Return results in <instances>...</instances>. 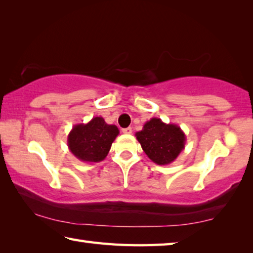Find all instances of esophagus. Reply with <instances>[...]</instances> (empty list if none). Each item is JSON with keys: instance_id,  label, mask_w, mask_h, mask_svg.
I'll return each instance as SVG.
<instances>
[{"instance_id": "esophagus-1", "label": "esophagus", "mask_w": 253, "mask_h": 253, "mask_svg": "<svg viewBox=\"0 0 253 253\" xmlns=\"http://www.w3.org/2000/svg\"><path fill=\"white\" fill-rule=\"evenodd\" d=\"M123 132H124V134L130 135V134H131V132H132V129H131V127H127V128H124V129H123Z\"/></svg>"}]
</instances>
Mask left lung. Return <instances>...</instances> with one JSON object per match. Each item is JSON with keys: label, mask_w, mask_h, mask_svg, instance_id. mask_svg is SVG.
I'll use <instances>...</instances> for the list:
<instances>
[{"label": "left lung", "mask_w": 253, "mask_h": 253, "mask_svg": "<svg viewBox=\"0 0 253 253\" xmlns=\"http://www.w3.org/2000/svg\"><path fill=\"white\" fill-rule=\"evenodd\" d=\"M136 138L142 150L155 164L169 165L185 149L186 135L176 124H166L154 117L146 122Z\"/></svg>", "instance_id": "left-lung-1"}]
</instances>
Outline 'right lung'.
Here are the masks:
<instances>
[{"label":"right lung","instance_id":"obj_1","mask_svg":"<svg viewBox=\"0 0 253 253\" xmlns=\"http://www.w3.org/2000/svg\"><path fill=\"white\" fill-rule=\"evenodd\" d=\"M118 134L117 126L109 125L103 117H93L87 124H76L72 128L67 146L81 162L99 163L106 158Z\"/></svg>","mask_w":253,"mask_h":253}]
</instances>
